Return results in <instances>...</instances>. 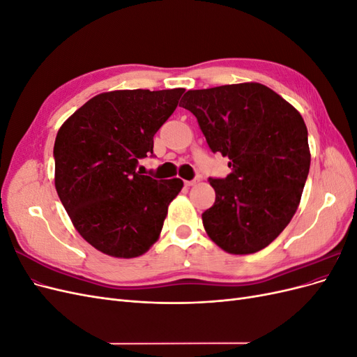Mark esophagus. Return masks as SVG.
I'll return each mask as SVG.
<instances>
[{
  "label": "esophagus",
  "instance_id": "1",
  "mask_svg": "<svg viewBox=\"0 0 357 357\" xmlns=\"http://www.w3.org/2000/svg\"><path fill=\"white\" fill-rule=\"evenodd\" d=\"M197 181H198L197 178H195V180H186L185 185H186L188 188H190V186H193V185H197Z\"/></svg>",
  "mask_w": 357,
  "mask_h": 357
}]
</instances>
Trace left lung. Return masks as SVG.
Listing matches in <instances>:
<instances>
[{"instance_id": "left-lung-1", "label": "left lung", "mask_w": 357, "mask_h": 357, "mask_svg": "<svg viewBox=\"0 0 357 357\" xmlns=\"http://www.w3.org/2000/svg\"><path fill=\"white\" fill-rule=\"evenodd\" d=\"M183 109L197 117L213 153L229 158L225 178L210 177L215 201L202 213L225 252L262 250L294 218L310 171L304 119L261 83L188 91Z\"/></svg>"}]
</instances>
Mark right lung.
I'll return each mask as SVG.
<instances>
[{
  "label": "right lung",
  "mask_w": 357,
  "mask_h": 357,
  "mask_svg": "<svg viewBox=\"0 0 357 357\" xmlns=\"http://www.w3.org/2000/svg\"><path fill=\"white\" fill-rule=\"evenodd\" d=\"M185 89L113 91L93 96L58 131L55 188L74 228L113 257L146 253L164 226L180 178L155 180L137 171L155 156L153 137Z\"/></svg>",
  "instance_id": "obj_1"
}]
</instances>
